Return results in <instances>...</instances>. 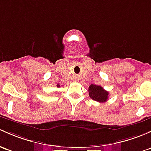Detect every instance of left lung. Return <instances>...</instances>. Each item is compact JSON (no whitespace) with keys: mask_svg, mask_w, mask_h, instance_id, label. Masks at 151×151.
<instances>
[{"mask_svg":"<svg viewBox=\"0 0 151 151\" xmlns=\"http://www.w3.org/2000/svg\"><path fill=\"white\" fill-rule=\"evenodd\" d=\"M89 96L93 101L99 103H104L109 98V92L105 90L104 88L96 85H90L88 88Z\"/></svg>","mask_w":151,"mask_h":151,"instance_id":"left-lung-1","label":"left lung"}]
</instances>
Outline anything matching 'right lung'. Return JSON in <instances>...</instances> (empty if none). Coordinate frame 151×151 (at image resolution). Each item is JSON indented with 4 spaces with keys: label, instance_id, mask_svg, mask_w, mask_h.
I'll list each match as a JSON object with an SVG mask.
<instances>
[{
    "label": "right lung",
    "instance_id": "add662e5",
    "mask_svg": "<svg viewBox=\"0 0 151 151\" xmlns=\"http://www.w3.org/2000/svg\"><path fill=\"white\" fill-rule=\"evenodd\" d=\"M57 87H58V88H59V87H60V85H58H58H57Z\"/></svg>",
    "mask_w": 151,
    "mask_h": 151
}]
</instances>
